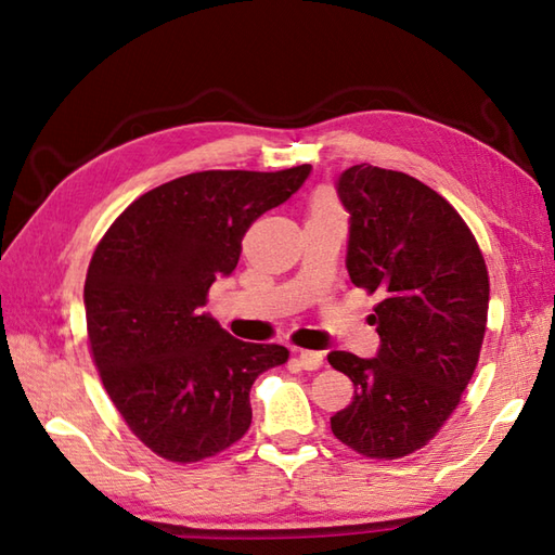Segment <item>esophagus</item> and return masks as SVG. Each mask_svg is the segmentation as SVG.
Returning <instances> with one entry per match:
<instances>
[{
    "label": "esophagus",
    "instance_id": "esophagus-1",
    "mask_svg": "<svg viewBox=\"0 0 555 555\" xmlns=\"http://www.w3.org/2000/svg\"><path fill=\"white\" fill-rule=\"evenodd\" d=\"M296 356H298V360H300V367L302 370H320L322 364H324V356L322 352H317V350H302V348H296Z\"/></svg>",
    "mask_w": 555,
    "mask_h": 555
}]
</instances>
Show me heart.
Here are the masks:
<instances>
[{"mask_svg":"<svg viewBox=\"0 0 555 555\" xmlns=\"http://www.w3.org/2000/svg\"><path fill=\"white\" fill-rule=\"evenodd\" d=\"M310 217H344V207H340L338 197L328 188H317L310 197Z\"/></svg>","mask_w":555,"mask_h":555,"instance_id":"1","label":"heart"}]
</instances>
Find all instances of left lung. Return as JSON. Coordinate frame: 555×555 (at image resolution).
<instances>
[{"label": "left lung", "instance_id": "left-lung-1", "mask_svg": "<svg viewBox=\"0 0 555 555\" xmlns=\"http://www.w3.org/2000/svg\"><path fill=\"white\" fill-rule=\"evenodd\" d=\"M350 211L346 267L367 296L379 352H328L356 386L332 417L340 443L372 460L427 446L477 370L489 312V271L453 205L403 171L356 164L338 179Z\"/></svg>", "mask_w": 555, "mask_h": 555}]
</instances>
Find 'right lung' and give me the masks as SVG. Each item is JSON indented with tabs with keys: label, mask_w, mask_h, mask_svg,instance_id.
I'll return each mask as SVG.
<instances>
[{
	"label": "right lung",
	"mask_w": 555,
	"mask_h": 555,
	"mask_svg": "<svg viewBox=\"0 0 555 555\" xmlns=\"http://www.w3.org/2000/svg\"><path fill=\"white\" fill-rule=\"evenodd\" d=\"M310 169L181 176L128 205L92 253L90 356L128 429L159 457L199 463L241 441L255 379L288 360L284 346L233 338L203 308L253 221Z\"/></svg>",
	"instance_id": "1"
}]
</instances>
